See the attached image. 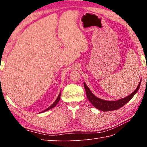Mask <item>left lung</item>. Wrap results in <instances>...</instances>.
<instances>
[{
  "label": "left lung",
  "instance_id": "1",
  "mask_svg": "<svg viewBox=\"0 0 147 147\" xmlns=\"http://www.w3.org/2000/svg\"><path fill=\"white\" fill-rule=\"evenodd\" d=\"M140 84H141V82H140L138 86H137L136 90L131 93V94L126 96L125 98L118 100L117 101H107L99 98L93 94L92 92L90 91L88 87L86 85V84L85 83H84V86H85L87 98H88L89 101L92 103V105L94 106L95 108L102 111H111L117 110V109L122 107L123 105H125L126 103L128 102L130 100L133 98V96L136 94V93L138 92V90L140 88Z\"/></svg>",
  "mask_w": 147,
  "mask_h": 147
}]
</instances>
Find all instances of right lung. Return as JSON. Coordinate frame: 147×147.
Instances as JSON below:
<instances>
[{
	"label": "right lung",
	"instance_id": "right-lung-1",
	"mask_svg": "<svg viewBox=\"0 0 147 147\" xmlns=\"http://www.w3.org/2000/svg\"><path fill=\"white\" fill-rule=\"evenodd\" d=\"M60 98H61V92H60V93H59V96H58V97L57 98V99L55 100V101L53 103V104L50 106V107H49L47 109H46L45 110H44L43 111H42V112H45V111H48V110H50V109H52L53 107H54L57 104V103L59 102V100H60Z\"/></svg>",
	"mask_w": 147,
	"mask_h": 147
}]
</instances>
